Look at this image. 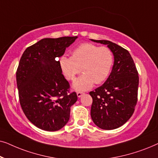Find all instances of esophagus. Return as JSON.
<instances>
[{"mask_svg": "<svg viewBox=\"0 0 158 158\" xmlns=\"http://www.w3.org/2000/svg\"><path fill=\"white\" fill-rule=\"evenodd\" d=\"M83 94H84V93L82 92V91H77V97H79V98L83 96Z\"/></svg>", "mask_w": 158, "mask_h": 158, "instance_id": "1", "label": "esophagus"}]
</instances>
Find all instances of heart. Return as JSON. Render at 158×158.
<instances>
[{"instance_id":"1","label":"heart","mask_w":158,"mask_h":158,"mask_svg":"<svg viewBox=\"0 0 158 158\" xmlns=\"http://www.w3.org/2000/svg\"><path fill=\"white\" fill-rule=\"evenodd\" d=\"M114 55L109 47L83 43L73 49L71 57L60 58L61 70L68 81H73L80 73L83 74L73 83L77 90L89 89L109 77L114 64Z\"/></svg>"}]
</instances>
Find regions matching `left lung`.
I'll list each match as a JSON object with an SVG mask.
<instances>
[{
  "label": "left lung",
  "instance_id": "1",
  "mask_svg": "<svg viewBox=\"0 0 158 158\" xmlns=\"http://www.w3.org/2000/svg\"><path fill=\"white\" fill-rule=\"evenodd\" d=\"M91 40L106 44L114 56L109 77L89 93L93 98V122L99 128L111 130L122 126L132 116L137 102L139 75L128 50L108 40Z\"/></svg>",
  "mask_w": 158,
  "mask_h": 158
}]
</instances>
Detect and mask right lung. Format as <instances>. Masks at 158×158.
<instances>
[{
    "mask_svg": "<svg viewBox=\"0 0 158 158\" xmlns=\"http://www.w3.org/2000/svg\"><path fill=\"white\" fill-rule=\"evenodd\" d=\"M77 36L42 39L23 52L16 70L19 102L25 116L36 127L54 131L70 118L77 100L64 78L57 58Z\"/></svg>",
    "mask_w": 158,
    "mask_h": 158,
    "instance_id": "obj_1",
    "label": "right lung"
}]
</instances>
